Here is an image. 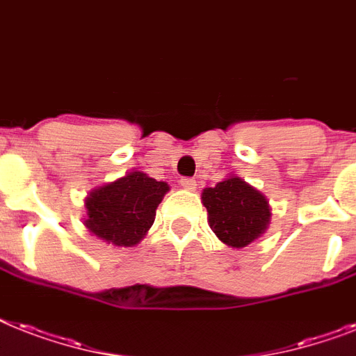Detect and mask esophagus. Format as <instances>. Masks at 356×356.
<instances>
[{"instance_id": "obj_1", "label": "esophagus", "mask_w": 356, "mask_h": 356, "mask_svg": "<svg viewBox=\"0 0 356 356\" xmlns=\"http://www.w3.org/2000/svg\"><path fill=\"white\" fill-rule=\"evenodd\" d=\"M179 184H181L184 190H190V192H192V190H195V186H197L195 179H192V177H183L181 181H179Z\"/></svg>"}]
</instances>
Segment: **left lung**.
<instances>
[{
	"instance_id": "obj_1",
	"label": "left lung",
	"mask_w": 356,
	"mask_h": 356,
	"mask_svg": "<svg viewBox=\"0 0 356 356\" xmlns=\"http://www.w3.org/2000/svg\"><path fill=\"white\" fill-rule=\"evenodd\" d=\"M203 203L210 228L228 247L250 245L265 232L270 221L265 195L239 177L225 179L223 183L207 188Z\"/></svg>"
}]
</instances>
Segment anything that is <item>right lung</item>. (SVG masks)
<instances>
[{
  "label": "right lung",
  "instance_id": "obj_1",
  "mask_svg": "<svg viewBox=\"0 0 356 356\" xmlns=\"http://www.w3.org/2000/svg\"><path fill=\"white\" fill-rule=\"evenodd\" d=\"M168 190V184L146 173H128L89 193L86 227L108 243L133 247L153 225L155 210Z\"/></svg>",
  "mask_w": 356,
  "mask_h": 356
}]
</instances>
